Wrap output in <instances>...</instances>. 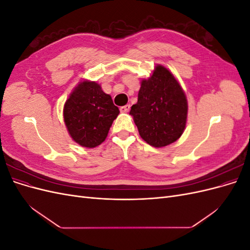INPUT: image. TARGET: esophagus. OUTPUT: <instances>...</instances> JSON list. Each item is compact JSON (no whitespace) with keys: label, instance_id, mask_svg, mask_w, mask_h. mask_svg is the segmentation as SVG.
<instances>
[{"label":"esophagus","instance_id":"34e87169","mask_svg":"<svg viewBox=\"0 0 250 250\" xmlns=\"http://www.w3.org/2000/svg\"><path fill=\"white\" fill-rule=\"evenodd\" d=\"M120 110H121V112H128L130 110V104H127V105H125V106H122L120 108Z\"/></svg>","mask_w":250,"mask_h":250}]
</instances>
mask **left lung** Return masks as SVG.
Returning a JSON list of instances; mask_svg holds the SVG:
<instances>
[{
    "label": "left lung",
    "instance_id": "obj_1",
    "mask_svg": "<svg viewBox=\"0 0 250 250\" xmlns=\"http://www.w3.org/2000/svg\"><path fill=\"white\" fill-rule=\"evenodd\" d=\"M129 113L144 141L156 148L168 146L185 131L187 97L174 75L157 64L152 75L142 80L138 102Z\"/></svg>",
    "mask_w": 250,
    "mask_h": 250
}]
</instances>
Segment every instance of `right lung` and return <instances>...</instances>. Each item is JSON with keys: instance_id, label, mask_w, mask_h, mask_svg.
<instances>
[{"instance_id": "right-lung-1", "label": "right lung", "mask_w": 250, "mask_h": 250, "mask_svg": "<svg viewBox=\"0 0 250 250\" xmlns=\"http://www.w3.org/2000/svg\"><path fill=\"white\" fill-rule=\"evenodd\" d=\"M119 108L95 81L83 80L64 103L63 120L71 138L82 147L94 148L106 139Z\"/></svg>"}]
</instances>
